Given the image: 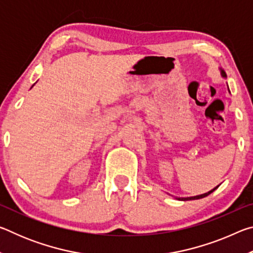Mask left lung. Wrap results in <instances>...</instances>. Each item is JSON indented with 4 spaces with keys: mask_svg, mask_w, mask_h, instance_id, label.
<instances>
[{
    "mask_svg": "<svg viewBox=\"0 0 253 253\" xmlns=\"http://www.w3.org/2000/svg\"><path fill=\"white\" fill-rule=\"evenodd\" d=\"M221 70V75H222V77H224V78H226V75H225V72H224V70H222V69H220ZM219 187V185H217L216 187H214L213 190H211V191H209L208 193H204V194H201V195H196V196H191V198H176L177 200H181V201H188V200H199V199H203V198H205V196H208L209 194H211L213 191H215L216 188Z\"/></svg>",
    "mask_w": 253,
    "mask_h": 253,
    "instance_id": "left-lung-1",
    "label": "left lung"
}]
</instances>
